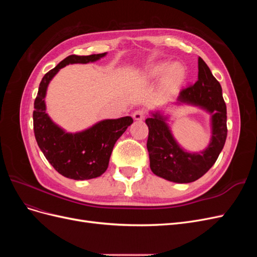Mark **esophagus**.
Instances as JSON below:
<instances>
[{
	"label": "esophagus",
	"instance_id": "esophagus-1",
	"mask_svg": "<svg viewBox=\"0 0 257 257\" xmlns=\"http://www.w3.org/2000/svg\"><path fill=\"white\" fill-rule=\"evenodd\" d=\"M145 116H146V111H145V110H136V111L133 113V118H134L135 120H138V121L144 120Z\"/></svg>",
	"mask_w": 257,
	"mask_h": 257
}]
</instances>
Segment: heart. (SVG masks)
Masks as SVG:
<instances>
[{"label":"heart","mask_w":257,"mask_h":257,"mask_svg":"<svg viewBox=\"0 0 257 257\" xmlns=\"http://www.w3.org/2000/svg\"><path fill=\"white\" fill-rule=\"evenodd\" d=\"M167 68L168 65L166 63H161L150 67L145 74V79L152 80V79L159 78V77H161L165 73ZM184 77H185V72H184V68L181 65L179 64L172 65L162 79L163 90L167 93L176 92L178 88L180 87V84L182 83Z\"/></svg>","instance_id":"1"}]
</instances>
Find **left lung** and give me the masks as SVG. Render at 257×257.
<instances>
[{
    "label": "left lung",
    "mask_w": 257,
    "mask_h": 257,
    "mask_svg": "<svg viewBox=\"0 0 257 257\" xmlns=\"http://www.w3.org/2000/svg\"><path fill=\"white\" fill-rule=\"evenodd\" d=\"M180 103L199 106L211 114L212 137L206 150L189 153L180 148L173 137L167 123L159 112L146 119L149 127L147 149L150 168L154 175L177 183H189L203 177L213 166L225 145L227 136L226 105L223 99L220 82L200 57L198 58V79L180 92Z\"/></svg>",
    "instance_id": "left-lung-1"
}]
</instances>
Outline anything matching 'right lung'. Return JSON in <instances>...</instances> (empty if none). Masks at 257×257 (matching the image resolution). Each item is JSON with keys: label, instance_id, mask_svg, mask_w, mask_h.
I'll return each mask as SVG.
<instances>
[{"label": "right lung", "instance_id": "right-lung-1", "mask_svg": "<svg viewBox=\"0 0 257 257\" xmlns=\"http://www.w3.org/2000/svg\"><path fill=\"white\" fill-rule=\"evenodd\" d=\"M105 56L106 52L68 56L43 77L34 102L33 125L38 147L59 174L74 180H88L106 172L115 142L133 123V119L123 116L103 120L79 133H66L46 113V91L62 67L74 63L85 64Z\"/></svg>", "mask_w": 257, "mask_h": 257}]
</instances>
